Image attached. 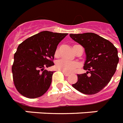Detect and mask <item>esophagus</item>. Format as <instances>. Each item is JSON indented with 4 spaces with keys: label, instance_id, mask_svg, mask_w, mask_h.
Listing matches in <instances>:
<instances>
[{
    "label": "esophagus",
    "instance_id": "esophagus-1",
    "mask_svg": "<svg viewBox=\"0 0 123 123\" xmlns=\"http://www.w3.org/2000/svg\"><path fill=\"white\" fill-rule=\"evenodd\" d=\"M62 73H63V74L64 75V76H66V77H69V73H65V72H64V71H62Z\"/></svg>",
    "mask_w": 123,
    "mask_h": 123
}]
</instances>
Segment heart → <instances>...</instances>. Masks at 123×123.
Returning <instances> with one entry per match:
<instances>
[{"label": "heart", "mask_w": 123, "mask_h": 123, "mask_svg": "<svg viewBox=\"0 0 123 123\" xmlns=\"http://www.w3.org/2000/svg\"><path fill=\"white\" fill-rule=\"evenodd\" d=\"M77 44H75L73 46V48L76 46ZM60 52V48L57 47L56 48L55 51V56H58L59 55ZM55 66L59 70H61L62 71H64L65 73H72L75 72L79 69L80 67V64L78 62L76 61H68L66 60H64L63 59L58 60L56 62Z\"/></svg>", "instance_id": "1"}]
</instances>
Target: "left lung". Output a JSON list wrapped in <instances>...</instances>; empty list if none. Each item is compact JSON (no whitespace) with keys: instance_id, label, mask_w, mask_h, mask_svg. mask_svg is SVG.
I'll return each instance as SVG.
<instances>
[{"instance_id":"8db88e82","label":"left lung","mask_w":123,"mask_h":123,"mask_svg":"<svg viewBox=\"0 0 123 123\" xmlns=\"http://www.w3.org/2000/svg\"><path fill=\"white\" fill-rule=\"evenodd\" d=\"M69 36L85 48L87 55L84 69L87 71L77 75L78 81L72 86L85 94L99 92L116 71L119 62L117 48L111 41L92 32L70 34Z\"/></svg>"}]
</instances>
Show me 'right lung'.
Segmentation results:
<instances>
[{"instance_id": "add662e5", "label": "right lung", "mask_w": 123, "mask_h": 123, "mask_svg": "<svg viewBox=\"0 0 123 123\" xmlns=\"http://www.w3.org/2000/svg\"><path fill=\"white\" fill-rule=\"evenodd\" d=\"M67 35L43 31L19 44L14 55L12 73L14 86L22 95L36 98L47 91L54 72L44 68L54 65L57 46Z\"/></svg>"}]
</instances>
